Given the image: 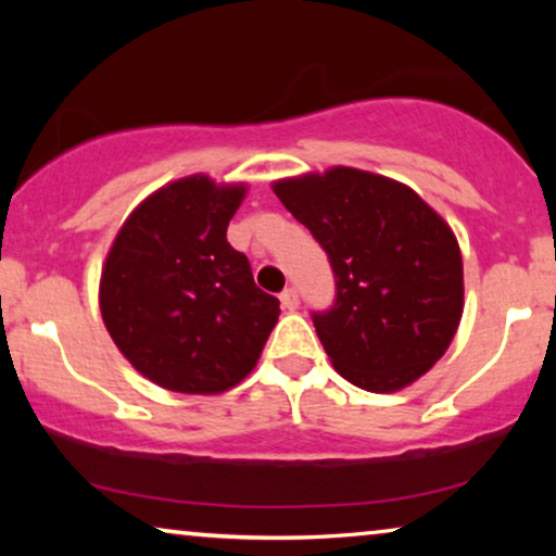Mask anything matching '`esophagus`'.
I'll list each match as a JSON object with an SVG mask.
<instances>
[{"label": "esophagus", "mask_w": 556, "mask_h": 556, "mask_svg": "<svg viewBox=\"0 0 556 556\" xmlns=\"http://www.w3.org/2000/svg\"><path fill=\"white\" fill-rule=\"evenodd\" d=\"M280 306L288 311L299 308V291H295V288H286V291L280 293Z\"/></svg>", "instance_id": "1"}]
</instances>
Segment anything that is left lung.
<instances>
[{"label": "left lung", "instance_id": "left-lung-1", "mask_svg": "<svg viewBox=\"0 0 556 556\" xmlns=\"http://www.w3.org/2000/svg\"><path fill=\"white\" fill-rule=\"evenodd\" d=\"M273 192L329 255L337 301L314 326L333 369L379 394L420 379L463 316L451 225L415 189L352 166L278 179Z\"/></svg>", "mask_w": 556, "mask_h": 556}]
</instances>
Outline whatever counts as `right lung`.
I'll list each match as a JSON object with an SVG mask.
<instances>
[{
  "mask_svg": "<svg viewBox=\"0 0 556 556\" xmlns=\"http://www.w3.org/2000/svg\"><path fill=\"white\" fill-rule=\"evenodd\" d=\"M248 185L207 174L149 194L113 240L98 303L131 367L172 392L219 394L255 369L278 321V299L255 286L227 225Z\"/></svg>",
  "mask_w": 556,
  "mask_h": 556,
  "instance_id": "right-lung-1",
  "label": "right lung"
}]
</instances>
